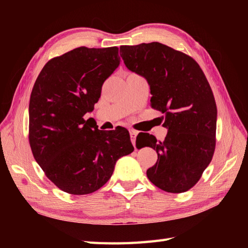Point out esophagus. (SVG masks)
<instances>
[{
	"mask_svg": "<svg viewBox=\"0 0 248 248\" xmlns=\"http://www.w3.org/2000/svg\"><path fill=\"white\" fill-rule=\"evenodd\" d=\"M130 132V140H131V142L133 144V146L136 147V138H137V136H138V131L137 130H130L129 131Z\"/></svg>",
	"mask_w": 248,
	"mask_h": 248,
	"instance_id": "esophagus-1",
	"label": "esophagus"
}]
</instances>
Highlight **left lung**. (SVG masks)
Segmentation results:
<instances>
[{"label":"left lung","mask_w":248,"mask_h":248,"mask_svg":"<svg viewBox=\"0 0 248 248\" xmlns=\"http://www.w3.org/2000/svg\"><path fill=\"white\" fill-rule=\"evenodd\" d=\"M120 55L127 68L148 80L151 107L164 115L168 128L163 141L141 132V147L158 155L147 177L167 192L189 190L211 162L216 145L217 108L204 72L191 57L159 42L122 46Z\"/></svg>","instance_id":"1"}]
</instances>
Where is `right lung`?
Returning a JSON list of instances; mask_svg holds the SVG:
<instances>
[{
	"instance_id": "obj_1",
	"label": "right lung",
	"mask_w": 248,
	"mask_h": 248,
	"mask_svg": "<svg viewBox=\"0 0 248 248\" xmlns=\"http://www.w3.org/2000/svg\"><path fill=\"white\" fill-rule=\"evenodd\" d=\"M119 64L117 46H80L49 60L35 81L29 104L30 146L44 174L67 193L98 190L117 160L134 150L124 127L102 131L84 119Z\"/></svg>"
}]
</instances>
